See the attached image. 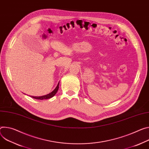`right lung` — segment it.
I'll use <instances>...</instances> for the list:
<instances>
[{"instance_id": "obj_1", "label": "right lung", "mask_w": 149, "mask_h": 149, "mask_svg": "<svg viewBox=\"0 0 149 149\" xmlns=\"http://www.w3.org/2000/svg\"><path fill=\"white\" fill-rule=\"evenodd\" d=\"M59 82L58 83L56 88L54 89L51 93L46 94V95H44V96H30L31 97L34 98V99H38V100H44V99H48L52 98V97H53L56 94V93H57V91L59 89Z\"/></svg>"}]
</instances>
